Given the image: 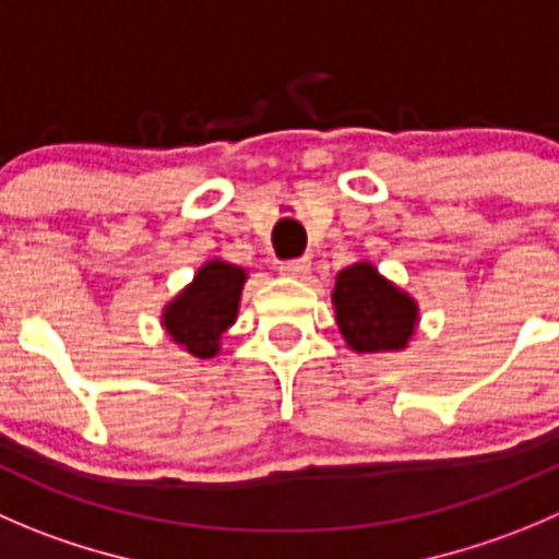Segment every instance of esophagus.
I'll return each mask as SVG.
<instances>
[{"mask_svg":"<svg viewBox=\"0 0 559 559\" xmlns=\"http://www.w3.org/2000/svg\"><path fill=\"white\" fill-rule=\"evenodd\" d=\"M278 270L284 275H292V278H302V275L311 270V262H308L306 257H302V259H286V262H281Z\"/></svg>","mask_w":559,"mask_h":559,"instance_id":"esophagus-1","label":"esophagus"}]
</instances>
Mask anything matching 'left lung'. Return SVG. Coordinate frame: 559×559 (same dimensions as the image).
Masks as SVG:
<instances>
[{"label":"left lung","mask_w":559,"mask_h":559,"mask_svg":"<svg viewBox=\"0 0 559 559\" xmlns=\"http://www.w3.org/2000/svg\"><path fill=\"white\" fill-rule=\"evenodd\" d=\"M333 306L341 335L357 352L404 349L415 330V302L366 262L341 270Z\"/></svg>","instance_id":"8db88e82"}]
</instances>
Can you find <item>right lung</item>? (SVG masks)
<instances>
[{"label": "right lung", "mask_w": 559, "mask_h": 559, "mask_svg": "<svg viewBox=\"0 0 559 559\" xmlns=\"http://www.w3.org/2000/svg\"><path fill=\"white\" fill-rule=\"evenodd\" d=\"M242 284L246 273L235 264H204L193 284L166 308L164 324L171 338L193 357H213L218 338L235 322Z\"/></svg>", "instance_id": "add662e5"}]
</instances>
